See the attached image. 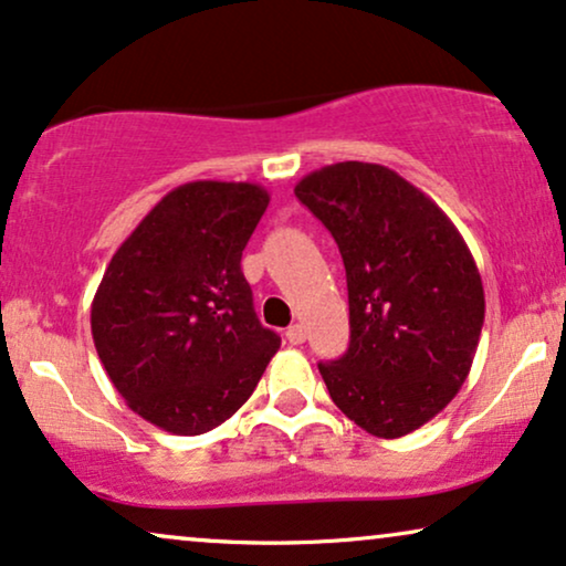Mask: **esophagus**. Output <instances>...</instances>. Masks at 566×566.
I'll list each match as a JSON object with an SVG mask.
<instances>
[{
    "mask_svg": "<svg viewBox=\"0 0 566 566\" xmlns=\"http://www.w3.org/2000/svg\"><path fill=\"white\" fill-rule=\"evenodd\" d=\"M287 342H290V345H303V342H305V328H303V324H292V326L287 328Z\"/></svg>",
    "mask_w": 566,
    "mask_h": 566,
    "instance_id": "esophagus-1",
    "label": "esophagus"
}]
</instances>
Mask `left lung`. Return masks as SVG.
Wrapping results in <instances>:
<instances>
[{"mask_svg": "<svg viewBox=\"0 0 566 566\" xmlns=\"http://www.w3.org/2000/svg\"><path fill=\"white\" fill-rule=\"evenodd\" d=\"M295 196L332 232L347 271L349 347L318 363L328 395L370 436L412 433L473 366L485 318L473 253L423 190L381 164H328Z\"/></svg>", "mask_w": 566, "mask_h": 566, "instance_id": "obj_1", "label": "left lung"}]
</instances>
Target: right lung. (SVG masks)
<instances>
[{"instance_id":"1","label":"right lung","mask_w":566,"mask_h":566,"mask_svg":"<svg viewBox=\"0 0 566 566\" xmlns=\"http://www.w3.org/2000/svg\"><path fill=\"white\" fill-rule=\"evenodd\" d=\"M266 206L255 182H185L104 271L91 303L98 360L127 407L161 431L198 436L230 420L282 345L240 269Z\"/></svg>"}]
</instances>
